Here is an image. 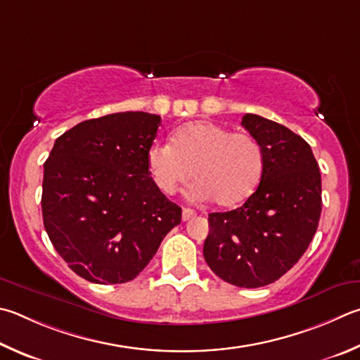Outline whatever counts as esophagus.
<instances>
[{"label":"esophagus","instance_id":"obj_1","mask_svg":"<svg viewBox=\"0 0 360 360\" xmlns=\"http://www.w3.org/2000/svg\"><path fill=\"white\" fill-rule=\"evenodd\" d=\"M195 214H197V212H195L193 211V209H191V207H184V209H182V220H191L192 217H195Z\"/></svg>","mask_w":360,"mask_h":360}]
</instances>
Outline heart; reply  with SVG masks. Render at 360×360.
<instances>
[{
	"label": "heart",
	"instance_id": "1",
	"mask_svg": "<svg viewBox=\"0 0 360 360\" xmlns=\"http://www.w3.org/2000/svg\"><path fill=\"white\" fill-rule=\"evenodd\" d=\"M146 159L154 184L163 193H174L192 176L195 197L233 207L257 191L266 155L255 135L197 121L176 130L172 145L153 143Z\"/></svg>",
	"mask_w": 360,
	"mask_h": 360
}]
</instances>
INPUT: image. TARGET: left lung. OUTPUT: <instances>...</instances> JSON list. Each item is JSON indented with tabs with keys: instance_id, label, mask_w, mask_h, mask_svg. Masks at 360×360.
Here are the masks:
<instances>
[{
	"instance_id": "8db88e82",
	"label": "left lung",
	"mask_w": 360,
	"mask_h": 360,
	"mask_svg": "<svg viewBox=\"0 0 360 360\" xmlns=\"http://www.w3.org/2000/svg\"><path fill=\"white\" fill-rule=\"evenodd\" d=\"M240 124L263 145V178L240 207L209 214L202 255L225 282L259 288L309 248L321 215V173L309 143L288 127L252 113Z\"/></svg>"
}]
</instances>
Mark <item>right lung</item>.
Wrapping results in <instances>:
<instances>
[{
  "instance_id": "obj_1",
  "label": "right lung",
  "mask_w": 360,
  "mask_h": 360,
  "mask_svg": "<svg viewBox=\"0 0 360 360\" xmlns=\"http://www.w3.org/2000/svg\"><path fill=\"white\" fill-rule=\"evenodd\" d=\"M159 126L160 116L145 112L83 121L58 136L44 163L45 231L88 282L134 280L181 224V207L149 176Z\"/></svg>"
}]
</instances>
